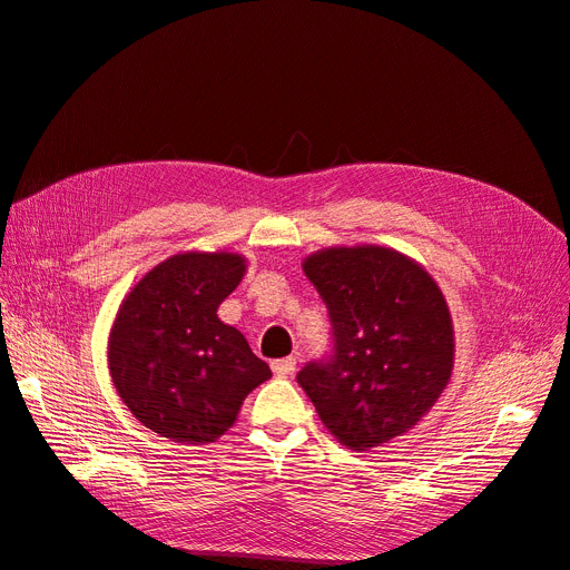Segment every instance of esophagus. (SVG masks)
I'll use <instances>...</instances> for the list:
<instances>
[{
    "label": "esophagus",
    "mask_w": 570,
    "mask_h": 570,
    "mask_svg": "<svg viewBox=\"0 0 570 570\" xmlns=\"http://www.w3.org/2000/svg\"><path fill=\"white\" fill-rule=\"evenodd\" d=\"M272 372L276 376H291V374L296 372V356H286V360L272 362Z\"/></svg>",
    "instance_id": "obj_1"
}]
</instances>
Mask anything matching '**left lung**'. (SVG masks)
Wrapping results in <instances>:
<instances>
[{"label": "left lung", "mask_w": 570, "mask_h": 570, "mask_svg": "<svg viewBox=\"0 0 570 570\" xmlns=\"http://www.w3.org/2000/svg\"><path fill=\"white\" fill-rule=\"evenodd\" d=\"M335 335L330 362L298 372L323 425L352 452L413 430L454 368V325L430 272L383 245L325 247L303 259Z\"/></svg>", "instance_id": "left-lung-1"}]
</instances>
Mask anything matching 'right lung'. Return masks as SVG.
Wrapping results in <instances>:
<instances>
[{
    "label": "right lung",
    "mask_w": 570,
    "mask_h": 570,
    "mask_svg": "<svg viewBox=\"0 0 570 570\" xmlns=\"http://www.w3.org/2000/svg\"><path fill=\"white\" fill-rule=\"evenodd\" d=\"M237 253H179L128 291L109 333L111 381L145 428L181 444L216 442L247 393L272 376L218 306L243 282Z\"/></svg>",
    "instance_id": "right-lung-1"
}]
</instances>
